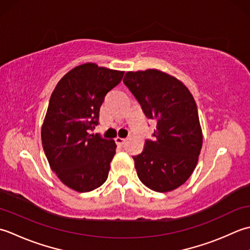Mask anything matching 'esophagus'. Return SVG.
I'll return each instance as SVG.
<instances>
[{
  "instance_id": "1",
  "label": "esophagus",
  "mask_w": 250,
  "mask_h": 250,
  "mask_svg": "<svg viewBox=\"0 0 250 250\" xmlns=\"http://www.w3.org/2000/svg\"><path fill=\"white\" fill-rule=\"evenodd\" d=\"M125 141H126V138H121V137H116L115 138V142L120 146H123L125 144Z\"/></svg>"
}]
</instances>
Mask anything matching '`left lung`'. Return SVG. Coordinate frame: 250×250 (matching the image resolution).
I'll list each match as a JSON object with an SVG mask.
<instances>
[{
	"instance_id": "obj_1",
	"label": "left lung",
	"mask_w": 250,
	"mask_h": 250,
	"mask_svg": "<svg viewBox=\"0 0 250 250\" xmlns=\"http://www.w3.org/2000/svg\"><path fill=\"white\" fill-rule=\"evenodd\" d=\"M124 84L147 119L156 121L154 140L132 156L140 181L155 192L182 186L195 169L203 145L197 106L179 80L156 69L129 71Z\"/></svg>"
}]
</instances>
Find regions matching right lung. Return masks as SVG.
<instances>
[{
  "label": "right lung",
  "mask_w": 250,
  "mask_h": 250,
  "mask_svg": "<svg viewBox=\"0 0 250 250\" xmlns=\"http://www.w3.org/2000/svg\"><path fill=\"white\" fill-rule=\"evenodd\" d=\"M123 75V71L87 62L63 75L50 96L42 145L52 170L70 189L93 191L108 178L116 145L90 130L99 123L105 95Z\"/></svg>",
  "instance_id": "right-lung-1"
}]
</instances>
